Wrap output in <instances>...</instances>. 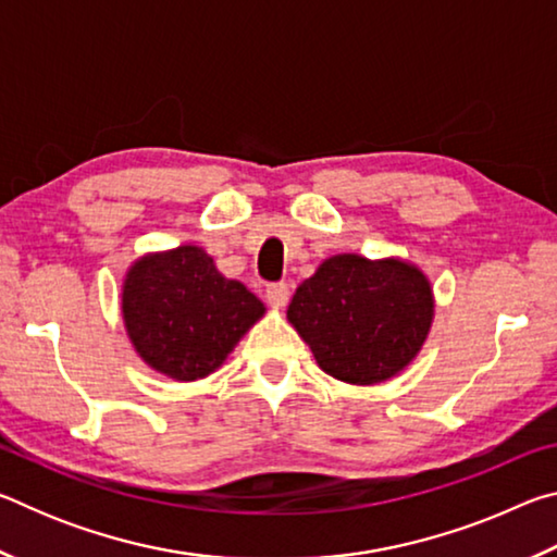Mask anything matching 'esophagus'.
Here are the masks:
<instances>
[{"mask_svg": "<svg viewBox=\"0 0 557 557\" xmlns=\"http://www.w3.org/2000/svg\"><path fill=\"white\" fill-rule=\"evenodd\" d=\"M265 297H268V305L272 309H285L287 299H289V287L285 285V282H280V285H270Z\"/></svg>", "mask_w": 557, "mask_h": 557, "instance_id": "obj_1", "label": "esophagus"}]
</instances>
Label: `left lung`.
<instances>
[{
	"label": "left lung",
	"instance_id": "obj_1",
	"mask_svg": "<svg viewBox=\"0 0 557 557\" xmlns=\"http://www.w3.org/2000/svg\"><path fill=\"white\" fill-rule=\"evenodd\" d=\"M435 292L414 262L338 252L297 287L287 322L312 348L319 369L348 385L400 375L425 346Z\"/></svg>",
	"mask_w": 557,
	"mask_h": 557
}]
</instances>
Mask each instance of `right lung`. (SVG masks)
Listing matches in <instances>:
<instances>
[{
    "label": "right lung",
    "mask_w": 557,
    "mask_h": 557,
    "mask_svg": "<svg viewBox=\"0 0 557 557\" xmlns=\"http://www.w3.org/2000/svg\"><path fill=\"white\" fill-rule=\"evenodd\" d=\"M265 312L243 282L221 275L209 252L191 243L145 252L120 287V314L135 354L178 383L219 371Z\"/></svg>",
    "instance_id": "obj_1"
}]
</instances>
